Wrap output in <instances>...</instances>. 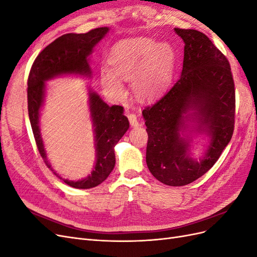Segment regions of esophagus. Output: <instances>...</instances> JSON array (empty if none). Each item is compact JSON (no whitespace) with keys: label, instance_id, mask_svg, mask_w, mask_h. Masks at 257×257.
<instances>
[{"label":"esophagus","instance_id":"34e87169","mask_svg":"<svg viewBox=\"0 0 257 257\" xmlns=\"http://www.w3.org/2000/svg\"><path fill=\"white\" fill-rule=\"evenodd\" d=\"M127 118H128V120H130V123L132 124V126L136 127V126L141 125V123H139V121L137 120V115H136L135 113H133V112L128 113V114H127Z\"/></svg>","mask_w":257,"mask_h":257}]
</instances>
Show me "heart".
<instances>
[{
    "instance_id": "1",
    "label": "heart",
    "mask_w": 257,
    "mask_h": 257,
    "mask_svg": "<svg viewBox=\"0 0 257 257\" xmlns=\"http://www.w3.org/2000/svg\"><path fill=\"white\" fill-rule=\"evenodd\" d=\"M109 68L100 69V83L113 96L123 94V79H132L134 94L143 99L160 93L172 79L175 53L166 43L157 44L151 37L123 40L112 48Z\"/></svg>"
}]
</instances>
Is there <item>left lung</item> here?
<instances>
[{"label":"left lung","instance_id":"8db88e82","mask_svg":"<svg viewBox=\"0 0 257 257\" xmlns=\"http://www.w3.org/2000/svg\"><path fill=\"white\" fill-rule=\"evenodd\" d=\"M184 42L182 74L164 95L143 110L148 133L146 162L159 181L186 185L205 175L230 142L235 127V83L227 58L207 35L175 28ZM196 111L199 129L212 137L204 159L187 155L188 141L180 136L184 114Z\"/></svg>","mask_w":257,"mask_h":257}]
</instances>
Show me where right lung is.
Instances as JSON below:
<instances>
[{
	"label": "right lung",
	"instance_id": "add662e5",
	"mask_svg": "<svg viewBox=\"0 0 257 257\" xmlns=\"http://www.w3.org/2000/svg\"><path fill=\"white\" fill-rule=\"evenodd\" d=\"M108 28L93 29L87 33L64 34L49 44L33 62L28 78V110L38 152L50 168L42 141L38 118L44 100L45 81L63 74L91 75L88 57L108 32ZM90 110L94 124L96 163L94 170L79 181L64 180L76 189H91L105 181L115 164L114 146L126 133L130 123L120 105L108 106L96 93H90ZM62 179L59 175L53 173Z\"/></svg>",
	"mask_w": 257,
	"mask_h": 257
}]
</instances>
